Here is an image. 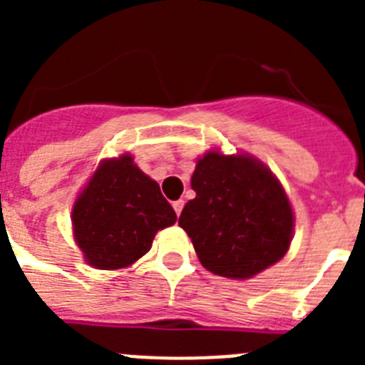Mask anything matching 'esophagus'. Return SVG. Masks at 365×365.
<instances>
[{"label":"esophagus","instance_id":"esophagus-1","mask_svg":"<svg viewBox=\"0 0 365 365\" xmlns=\"http://www.w3.org/2000/svg\"><path fill=\"white\" fill-rule=\"evenodd\" d=\"M182 206H185V201H182V199H179V201H173V210H175L177 215H180V212H182Z\"/></svg>","mask_w":365,"mask_h":365}]
</instances>
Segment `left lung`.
I'll return each mask as SVG.
<instances>
[{
	"label": "left lung",
	"instance_id": "left-lung-1",
	"mask_svg": "<svg viewBox=\"0 0 365 365\" xmlns=\"http://www.w3.org/2000/svg\"><path fill=\"white\" fill-rule=\"evenodd\" d=\"M195 199L179 217L206 270L247 279L289 250L294 214L282 182L252 155L210 150L192 175Z\"/></svg>",
	"mask_w": 365,
	"mask_h": 365
}]
</instances>
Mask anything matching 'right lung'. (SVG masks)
Returning a JSON list of instances; mask_svg holds the SVG:
<instances>
[{"label": "right lung", "mask_w": 365, "mask_h": 365, "mask_svg": "<svg viewBox=\"0 0 365 365\" xmlns=\"http://www.w3.org/2000/svg\"><path fill=\"white\" fill-rule=\"evenodd\" d=\"M74 241L91 267L125 269L151 248L155 234L177 221L159 185L130 153L98 164L73 206Z\"/></svg>", "instance_id": "1"}]
</instances>
